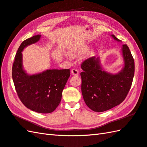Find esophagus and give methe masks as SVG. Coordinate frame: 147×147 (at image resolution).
<instances>
[{"mask_svg":"<svg viewBox=\"0 0 147 147\" xmlns=\"http://www.w3.org/2000/svg\"><path fill=\"white\" fill-rule=\"evenodd\" d=\"M71 73L72 74L73 76H78V75H79V71L76 69H73L71 70Z\"/></svg>","mask_w":147,"mask_h":147,"instance_id":"34e87169","label":"esophagus"}]
</instances>
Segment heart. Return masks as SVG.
<instances>
[{"instance_id":"obj_1","label":"heart","mask_w":147,"mask_h":147,"mask_svg":"<svg viewBox=\"0 0 147 147\" xmlns=\"http://www.w3.org/2000/svg\"><path fill=\"white\" fill-rule=\"evenodd\" d=\"M88 49V47L86 45H83L81 46L78 48L75 49L73 51L69 53V56L71 57H78V56H80L83 54H85Z\"/></svg>"}]
</instances>
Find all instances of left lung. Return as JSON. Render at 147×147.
I'll list each match as a JSON object with an SVG mask.
<instances>
[{
	"label": "left lung",
	"mask_w": 147,
	"mask_h": 147,
	"mask_svg": "<svg viewBox=\"0 0 147 147\" xmlns=\"http://www.w3.org/2000/svg\"><path fill=\"white\" fill-rule=\"evenodd\" d=\"M111 36L121 42L115 35ZM121 53L124 66L117 73L103 69L100 57H92L81 64V91L85 103L96 112L105 111L122 103L130 89L135 73L134 59L123 44Z\"/></svg>",
	"instance_id": "obj_1"
}]
</instances>
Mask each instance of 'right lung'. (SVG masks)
I'll use <instances>...</instances> for the list:
<instances>
[{
  "label": "right lung",
  "mask_w": 147,
  "mask_h": 147,
  "mask_svg": "<svg viewBox=\"0 0 147 147\" xmlns=\"http://www.w3.org/2000/svg\"><path fill=\"white\" fill-rule=\"evenodd\" d=\"M40 37L34 36L20 45L12 66V80L19 98L27 108L40 113H50L60 103L70 70L47 69L32 75L26 72L22 64V51L38 42Z\"/></svg>",
  "instance_id": "right-lung-1"
}]
</instances>
